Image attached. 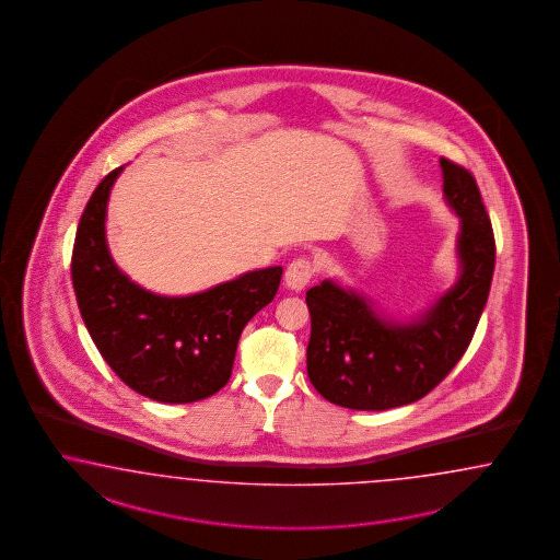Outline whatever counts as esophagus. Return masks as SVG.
Segmentation results:
<instances>
[{
	"label": "esophagus",
	"mask_w": 560,
	"mask_h": 560,
	"mask_svg": "<svg viewBox=\"0 0 560 560\" xmlns=\"http://www.w3.org/2000/svg\"><path fill=\"white\" fill-rule=\"evenodd\" d=\"M314 262L307 258H295L285 271V285L293 291H302L314 277Z\"/></svg>",
	"instance_id": "obj_1"
}]
</instances>
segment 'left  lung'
Returning a JSON list of instances; mask_svg holds the SVG:
<instances>
[{
  "mask_svg": "<svg viewBox=\"0 0 560 560\" xmlns=\"http://www.w3.org/2000/svg\"><path fill=\"white\" fill-rule=\"evenodd\" d=\"M444 199L460 218L458 279L423 314L378 316L371 302L330 279L305 293L312 316L307 377L336 406L364 411L408 406L430 394L469 348L495 269V238L475 177L440 159Z\"/></svg>",
  "mask_w": 560,
  "mask_h": 560,
  "instance_id": "left-lung-1",
  "label": "left lung"
}]
</instances>
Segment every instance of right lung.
<instances>
[{
  "mask_svg": "<svg viewBox=\"0 0 560 560\" xmlns=\"http://www.w3.org/2000/svg\"><path fill=\"white\" fill-rule=\"evenodd\" d=\"M121 168L95 187L77 228L71 277L81 318L104 361L137 394L163 404L206 399L226 385L242 330L272 302L283 269L244 272L185 298L140 288L106 242L107 199Z\"/></svg>",
  "mask_w": 560,
  "mask_h": 560,
  "instance_id": "obj_1",
  "label": "right lung"
}]
</instances>
